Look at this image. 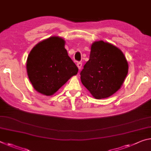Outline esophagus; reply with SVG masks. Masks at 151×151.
I'll use <instances>...</instances> for the list:
<instances>
[{
	"label": "esophagus",
	"mask_w": 151,
	"mask_h": 151,
	"mask_svg": "<svg viewBox=\"0 0 151 151\" xmlns=\"http://www.w3.org/2000/svg\"><path fill=\"white\" fill-rule=\"evenodd\" d=\"M76 66H77V67H78V68L79 69V70H81V67H82V63H81V62H78V63H76Z\"/></svg>",
	"instance_id": "obj_1"
}]
</instances>
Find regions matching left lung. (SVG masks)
I'll return each mask as SVG.
<instances>
[{"label":"left lung","mask_w":151,"mask_h":151,"mask_svg":"<svg viewBox=\"0 0 151 151\" xmlns=\"http://www.w3.org/2000/svg\"><path fill=\"white\" fill-rule=\"evenodd\" d=\"M128 72V64L123 52L101 40L91 45L89 60L81 72V80L93 97L105 99L120 88Z\"/></svg>","instance_id":"8db88e82"}]
</instances>
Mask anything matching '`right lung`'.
Instances as JSON below:
<instances>
[{
    "instance_id": "add662e5",
    "label": "right lung",
    "mask_w": 151,
    "mask_h": 151,
    "mask_svg": "<svg viewBox=\"0 0 151 151\" xmlns=\"http://www.w3.org/2000/svg\"><path fill=\"white\" fill-rule=\"evenodd\" d=\"M62 37L53 36L33 47L28 55L26 68L33 88L42 94H54L78 69L68 56Z\"/></svg>"
}]
</instances>
